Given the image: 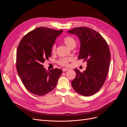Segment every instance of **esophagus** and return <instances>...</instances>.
<instances>
[{
	"instance_id": "obj_1",
	"label": "esophagus",
	"mask_w": 127,
	"mask_h": 127,
	"mask_svg": "<svg viewBox=\"0 0 127 127\" xmlns=\"http://www.w3.org/2000/svg\"><path fill=\"white\" fill-rule=\"evenodd\" d=\"M68 70V68H63V71L64 72V71H66L67 70Z\"/></svg>"
}]
</instances>
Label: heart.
<instances>
[{"mask_svg":"<svg viewBox=\"0 0 127 127\" xmlns=\"http://www.w3.org/2000/svg\"><path fill=\"white\" fill-rule=\"evenodd\" d=\"M64 42L68 48L70 49L75 48L76 45V41L74 37L70 36H68L65 37L64 39ZM56 50V44H54L51 48V52L52 53H55ZM71 57H64L60 58L57 61V63L61 66H68L69 63L72 61Z\"/></svg>","mask_w":127,"mask_h":127,"instance_id":"obj_1","label":"heart"}]
</instances>
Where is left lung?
<instances>
[{"mask_svg":"<svg viewBox=\"0 0 127 127\" xmlns=\"http://www.w3.org/2000/svg\"><path fill=\"white\" fill-rule=\"evenodd\" d=\"M68 32L78 36L80 42L78 59L87 62L83 72L74 69L76 76L71 85L80 95H94L103 85L108 72L111 59L108 44L100 34L87 27H78Z\"/></svg>","mask_w":127,"mask_h":127,"instance_id":"left-lung-1","label":"left lung"}]
</instances>
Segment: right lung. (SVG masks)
Instances as JSON below:
<instances>
[{"mask_svg": "<svg viewBox=\"0 0 127 127\" xmlns=\"http://www.w3.org/2000/svg\"><path fill=\"white\" fill-rule=\"evenodd\" d=\"M63 30L46 27L36 28L22 38L17 49L16 69L25 88L30 93L43 96L56 87L63 70L49 71L42 63L51 56V48Z\"/></svg>", "mask_w": 127, "mask_h": 127, "instance_id": "1", "label": "right lung"}]
</instances>
